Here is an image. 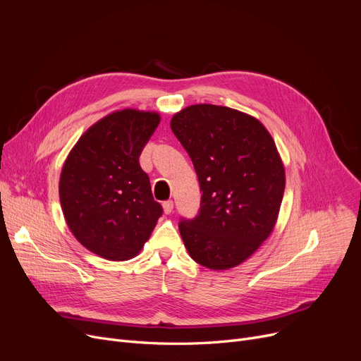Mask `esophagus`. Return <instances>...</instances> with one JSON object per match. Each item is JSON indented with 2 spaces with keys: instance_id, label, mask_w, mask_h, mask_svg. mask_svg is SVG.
<instances>
[{
  "instance_id": "34e87169",
  "label": "esophagus",
  "mask_w": 361,
  "mask_h": 361,
  "mask_svg": "<svg viewBox=\"0 0 361 361\" xmlns=\"http://www.w3.org/2000/svg\"><path fill=\"white\" fill-rule=\"evenodd\" d=\"M162 207H164V212L168 215V214L173 212V209H174V202L173 200H165L162 203Z\"/></svg>"
}]
</instances>
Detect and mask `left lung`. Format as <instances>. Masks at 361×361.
<instances>
[{
	"label": "left lung",
	"mask_w": 361,
	"mask_h": 361,
	"mask_svg": "<svg viewBox=\"0 0 361 361\" xmlns=\"http://www.w3.org/2000/svg\"><path fill=\"white\" fill-rule=\"evenodd\" d=\"M200 184V211L181 219L188 255L212 271L247 260L274 231L286 188L276 145L257 118L211 104L190 105L171 120Z\"/></svg>",
	"instance_id": "left-lung-1"
}]
</instances>
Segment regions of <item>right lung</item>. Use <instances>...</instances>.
I'll return each instance as SVG.
<instances>
[{
  "mask_svg": "<svg viewBox=\"0 0 361 361\" xmlns=\"http://www.w3.org/2000/svg\"><path fill=\"white\" fill-rule=\"evenodd\" d=\"M159 121L158 112H111L83 133L63 165L60 202L68 228L106 260L137 256L162 215L139 164Z\"/></svg>",
  "mask_w": 361,
  "mask_h": 361,
  "instance_id": "obj_1",
  "label": "right lung"
}]
</instances>
